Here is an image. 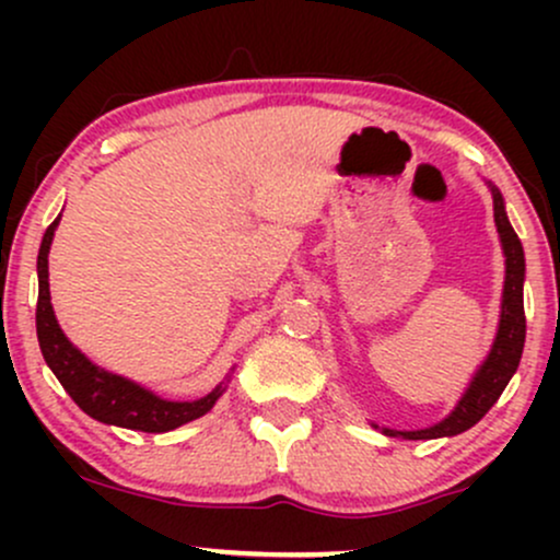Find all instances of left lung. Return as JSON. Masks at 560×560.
I'll use <instances>...</instances> for the list:
<instances>
[{
    "mask_svg": "<svg viewBox=\"0 0 560 560\" xmlns=\"http://www.w3.org/2000/svg\"><path fill=\"white\" fill-rule=\"evenodd\" d=\"M494 199V223H498L500 242L505 249V289H503V313H500V329L494 337V345L487 355V361L474 376L471 387L466 389L464 400L455 405L453 413L436 427L421 429V432H395L384 429V434L402 436V440H436V436H453L471 429L474 423L485 419L487 410L498 402L503 389L516 374L518 361L524 352L526 337V316H524V247L518 242L516 231L508 223L503 197L498 189H492Z\"/></svg>",
    "mask_w": 560,
    "mask_h": 560,
    "instance_id": "8db88e82",
    "label": "left lung"
}]
</instances>
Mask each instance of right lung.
<instances>
[{
    "instance_id": "add662e5",
    "label": "right lung",
    "mask_w": 560,
    "mask_h": 560,
    "mask_svg": "<svg viewBox=\"0 0 560 560\" xmlns=\"http://www.w3.org/2000/svg\"><path fill=\"white\" fill-rule=\"evenodd\" d=\"M60 218L49 223L47 234H44L42 247H38V302H36V334L42 355L47 361L57 382L66 387V392L73 397L86 416L113 423V427L133 429V432H171V429L182 427L186 421H195L199 416L208 413L213 408L218 397H221V387L210 395L199 397L191 402H171L163 397L152 395L139 384L128 382L124 376L107 374V371L96 369L92 361L81 355L68 337L57 326L52 302H49V268L47 255L49 244H52L55 229Z\"/></svg>"
}]
</instances>
